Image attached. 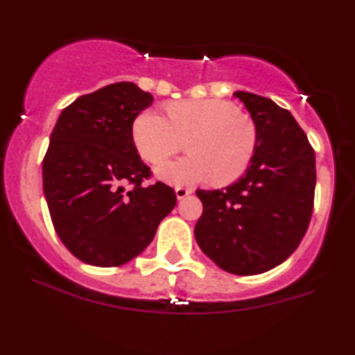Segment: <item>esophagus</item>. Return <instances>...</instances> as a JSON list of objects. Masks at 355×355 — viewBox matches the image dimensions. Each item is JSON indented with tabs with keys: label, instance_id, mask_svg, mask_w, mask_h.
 I'll return each mask as SVG.
<instances>
[{
	"label": "esophagus",
	"instance_id": "1",
	"mask_svg": "<svg viewBox=\"0 0 355 355\" xmlns=\"http://www.w3.org/2000/svg\"><path fill=\"white\" fill-rule=\"evenodd\" d=\"M191 192H192V191H191L189 188H183V186H177V188H175V196H177L178 200L184 199V197L189 196Z\"/></svg>",
	"mask_w": 355,
	"mask_h": 355
}]
</instances>
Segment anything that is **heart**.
Here are the masks:
<instances>
[{"label":"heart","instance_id":"obj_1","mask_svg":"<svg viewBox=\"0 0 355 355\" xmlns=\"http://www.w3.org/2000/svg\"><path fill=\"white\" fill-rule=\"evenodd\" d=\"M169 119L144 111L133 123L137 152L150 164H161L182 148L191 156L159 166L156 175L173 186H188L213 178L235 182L254 158L258 133L250 116L225 100H183L167 106Z\"/></svg>","mask_w":355,"mask_h":355}]
</instances>
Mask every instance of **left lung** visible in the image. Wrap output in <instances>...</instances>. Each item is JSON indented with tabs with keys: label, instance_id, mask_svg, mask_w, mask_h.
<instances>
[{
	"label": "left lung",
	"instance_id": "1",
	"mask_svg": "<svg viewBox=\"0 0 355 355\" xmlns=\"http://www.w3.org/2000/svg\"><path fill=\"white\" fill-rule=\"evenodd\" d=\"M258 142L244 175L216 191L197 189L203 213L194 235L220 269L254 275L279 266L307 232L316 184L315 152L290 111L238 91Z\"/></svg>",
	"mask_w": 355,
	"mask_h": 355
}]
</instances>
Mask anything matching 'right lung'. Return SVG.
<instances>
[{
  "mask_svg": "<svg viewBox=\"0 0 355 355\" xmlns=\"http://www.w3.org/2000/svg\"><path fill=\"white\" fill-rule=\"evenodd\" d=\"M152 103L135 83H114L78 97L53 128L42 164L46 205L65 248L92 266L133 260L177 203L167 184H142L152 172L133 122Z\"/></svg>",
  "mask_w": 355,
  "mask_h": 355,
  "instance_id": "1",
  "label": "right lung"
}]
</instances>
